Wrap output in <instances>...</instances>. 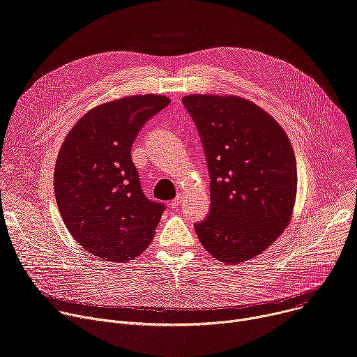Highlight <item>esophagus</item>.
<instances>
[{"instance_id":"34e87169","label":"esophagus","mask_w":357,"mask_h":357,"mask_svg":"<svg viewBox=\"0 0 357 357\" xmlns=\"http://www.w3.org/2000/svg\"><path fill=\"white\" fill-rule=\"evenodd\" d=\"M181 200H182V196H176L172 202H171V205H172V208H176V206H179V203H181Z\"/></svg>"}]
</instances>
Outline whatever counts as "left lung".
<instances>
[{
	"mask_svg": "<svg viewBox=\"0 0 357 357\" xmlns=\"http://www.w3.org/2000/svg\"><path fill=\"white\" fill-rule=\"evenodd\" d=\"M199 131L211 175V209L196 234L211 256L241 264L288 226L296 196V161L282 127L237 96L182 98Z\"/></svg>",
	"mask_w": 357,
	"mask_h": 357,
	"instance_id": "left-lung-1",
	"label": "left lung"
}]
</instances>
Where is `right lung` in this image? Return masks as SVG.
I'll use <instances>...</instances> for the list:
<instances>
[{
  "mask_svg": "<svg viewBox=\"0 0 357 357\" xmlns=\"http://www.w3.org/2000/svg\"><path fill=\"white\" fill-rule=\"evenodd\" d=\"M169 101L144 94L100 105L75 124L61 146L54 178L61 216L73 238L100 259L128 261L155 234L165 205L144 195L131 145Z\"/></svg>",
  "mask_w": 357,
  "mask_h": 357,
  "instance_id": "obj_1",
  "label": "right lung"
}]
</instances>
